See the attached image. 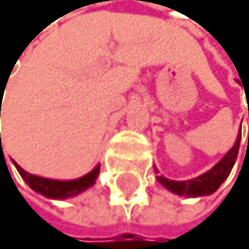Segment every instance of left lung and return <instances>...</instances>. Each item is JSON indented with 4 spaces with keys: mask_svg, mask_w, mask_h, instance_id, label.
I'll return each instance as SVG.
<instances>
[{
    "mask_svg": "<svg viewBox=\"0 0 249 249\" xmlns=\"http://www.w3.org/2000/svg\"><path fill=\"white\" fill-rule=\"evenodd\" d=\"M249 116V107H248ZM240 140H242V133L238 135L237 142H235L233 148H230V151L215 164L211 171L201 174L199 177L193 180H183V182H177V180H169L166 177L159 176L158 182L166 187L169 192L180 195V196L187 198H195V196H203V195H211L217 190L225 178L229 177L230 171H232L235 161L238 156V148H240ZM249 140V138H248Z\"/></svg>",
    "mask_w": 249,
    "mask_h": 249,
    "instance_id": "left-lung-1",
    "label": "left lung"
}]
</instances>
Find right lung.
<instances>
[{"instance_id": "add662e5", "label": "right lung", "mask_w": 249, "mask_h": 249, "mask_svg": "<svg viewBox=\"0 0 249 249\" xmlns=\"http://www.w3.org/2000/svg\"><path fill=\"white\" fill-rule=\"evenodd\" d=\"M2 95V93H1ZM0 117H1V106H0ZM0 144H1V133H0ZM1 153H2V146H1ZM16 169L19 171L20 177L29 183V187L34 190V192L43 195L46 198H53V199H66L71 196H77L78 193L85 192L87 188H90L95 185L96 177L100 174V166H96L91 172H88L87 176H83L80 178L75 180H51V178H45V177H38L34 174H29L22 169L19 164L14 162Z\"/></svg>"}]
</instances>
